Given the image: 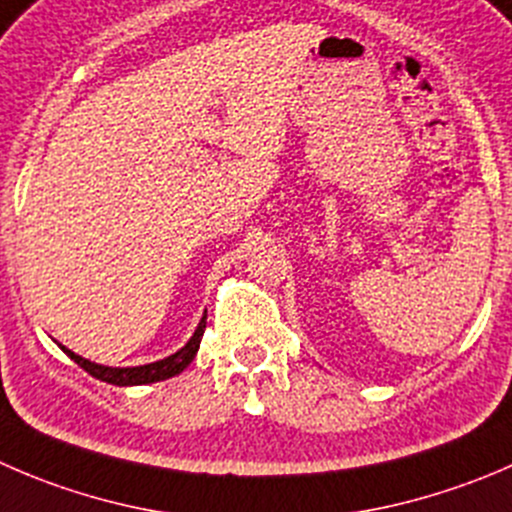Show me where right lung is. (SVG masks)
I'll use <instances>...</instances> for the list:
<instances>
[{"mask_svg":"<svg viewBox=\"0 0 512 512\" xmlns=\"http://www.w3.org/2000/svg\"><path fill=\"white\" fill-rule=\"evenodd\" d=\"M205 327H207V312L202 315L200 325L197 330L192 332V337L187 340L185 347L175 352V355L165 357V360H157V362H147V365H137V367H109V365H97V362L87 360V357L77 355L72 352L69 347L59 345L74 362H77L82 370H87L89 375L97 377V380L109 382V385H119V388H130V385H150V382H160L167 380V377H175L195 360L197 350H200V342L202 335H205Z\"/></svg>","mask_w":512,"mask_h":512,"instance_id":"obj_1","label":"right lung"}]
</instances>
